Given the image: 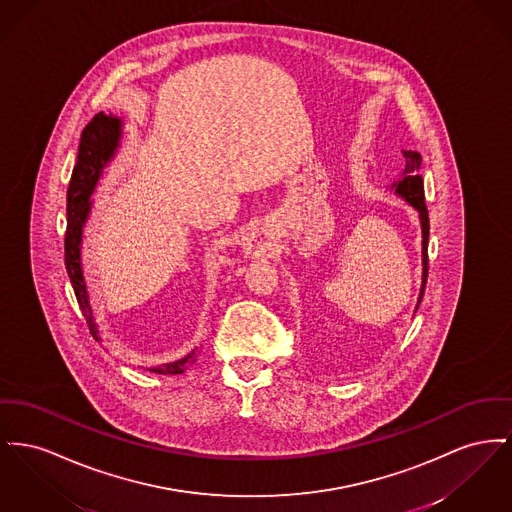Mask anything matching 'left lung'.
Instances as JSON below:
<instances>
[{"label":"left lung","mask_w":512,"mask_h":512,"mask_svg":"<svg viewBox=\"0 0 512 512\" xmlns=\"http://www.w3.org/2000/svg\"><path fill=\"white\" fill-rule=\"evenodd\" d=\"M406 164L400 170L398 178L392 181L389 189H392L400 199H404L420 216L421 226V288L416 311L420 307L425 284H427V243H429V214L425 207V195H423V180L420 176L421 154L416 151H402Z\"/></svg>","instance_id":"obj_1"}]
</instances>
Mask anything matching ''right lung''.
Returning <instances> with one entry per match:
<instances>
[{"instance_id": "right-lung-1", "label": "right lung", "mask_w": 512, "mask_h": 512, "mask_svg": "<svg viewBox=\"0 0 512 512\" xmlns=\"http://www.w3.org/2000/svg\"><path fill=\"white\" fill-rule=\"evenodd\" d=\"M121 135H123V120L121 118L112 116V114L106 116L104 112L96 114L81 135L77 164L73 168V176H71L69 189H67L65 267H67V274L71 278L79 307L87 319L92 336L98 342H102V338H100L98 323L94 319L89 292H87L81 247H83V230L91 216L92 193L102 178L104 168L114 160L116 152L120 149ZM199 354H201V348H193L187 356H183L180 360L149 367V371H154L158 375H178L185 369H189L197 361Z\"/></svg>"}]
</instances>
